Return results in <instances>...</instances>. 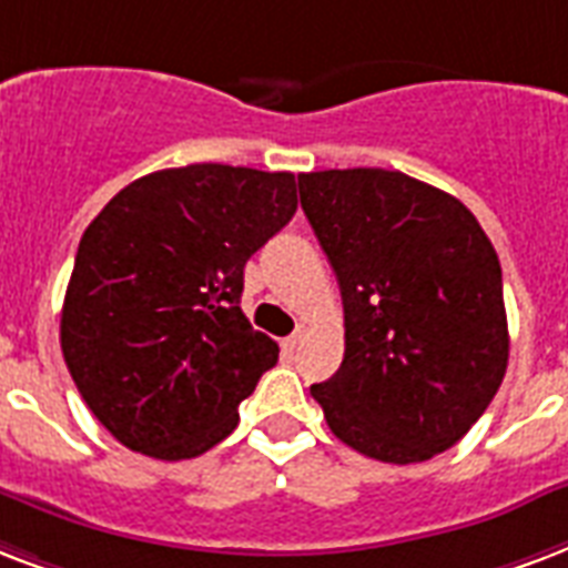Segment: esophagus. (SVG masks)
<instances>
[{
	"label": "esophagus",
	"instance_id": "34e87169",
	"mask_svg": "<svg viewBox=\"0 0 568 568\" xmlns=\"http://www.w3.org/2000/svg\"><path fill=\"white\" fill-rule=\"evenodd\" d=\"M305 334H307V325H296V332L290 334L287 341H284V349H287V353H296L298 344L305 341Z\"/></svg>",
	"mask_w": 568,
	"mask_h": 568
}]
</instances>
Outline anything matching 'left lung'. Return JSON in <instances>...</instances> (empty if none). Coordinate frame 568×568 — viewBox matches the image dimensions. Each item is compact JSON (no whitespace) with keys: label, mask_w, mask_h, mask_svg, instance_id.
<instances>
[{"label":"left lung","mask_w":568,"mask_h":568,"mask_svg":"<svg viewBox=\"0 0 568 568\" xmlns=\"http://www.w3.org/2000/svg\"><path fill=\"white\" fill-rule=\"evenodd\" d=\"M298 197L344 298V364L311 385L325 424L379 463L433 459L477 424L507 373L489 236L459 197L403 171H311Z\"/></svg>","instance_id":"left-lung-1"}]
</instances>
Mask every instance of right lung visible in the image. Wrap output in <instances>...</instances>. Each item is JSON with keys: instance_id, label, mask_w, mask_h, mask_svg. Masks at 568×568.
Listing matches in <instances>:
<instances>
[{"instance_id": "right-lung-1", "label": "right lung", "mask_w": 568, "mask_h": 568, "mask_svg": "<svg viewBox=\"0 0 568 568\" xmlns=\"http://www.w3.org/2000/svg\"><path fill=\"white\" fill-rule=\"evenodd\" d=\"M296 213V178L197 162L133 180L79 240L61 353L85 406L178 463L234 433L278 344L240 307L248 257Z\"/></svg>"}]
</instances>
